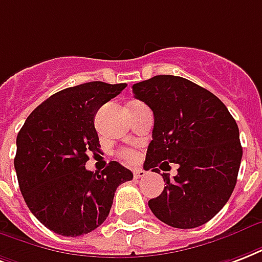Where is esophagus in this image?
<instances>
[{"mask_svg":"<svg viewBox=\"0 0 262 262\" xmlns=\"http://www.w3.org/2000/svg\"><path fill=\"white\" fill-rule=\"evenodd\" d=\"M145 173L144 170H141V169H137V170L133 171V177H135V180H140V179H143V177H145Z\"/></svg>","mask_w":262,"mask_h":262,"instance_id":"34e87169","label":"esophagus"}]
</instances>
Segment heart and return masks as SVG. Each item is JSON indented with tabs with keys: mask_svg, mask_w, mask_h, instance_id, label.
<instances>
[{
	"mask_svg": "<svg viewBox=\"0 0 262 262\" xmlns=\"http://www.w3.org/2000/svg\"><path fill=\"white\" fill-rule=\"evenodd\" d=\"M119 155L122 158H125V159H127V161H133L136 158V154L133 152V151H130V149H122V151L119 152Z\"/></svg>",
	"mask_w": 262,
	"mask_h": 262,
	"instance_id": "obj_1",
	"label": "heart"
}]
</instances>
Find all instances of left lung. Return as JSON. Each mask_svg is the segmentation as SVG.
I'll return each instance as SVG.
<instances>
[{"label": "left lung", "instance_id": "left-lung-1", "mask_svg": "<svg viewBox=\"0 0 262 262\" xmlns=\"http://www.w3.org/2000/svg\"><path fill=\"white\" fill-rule=\"evenodd\" d=\"M132 89L154 113L144 169L179 166L171 180L163 173L166 187L149 209L174 228L206 224L236 185L243 151L235 119L217 96L185 78L157 75Z\"/></svg>", "mask_w": 262, "mask_h": 262}]
</instances>
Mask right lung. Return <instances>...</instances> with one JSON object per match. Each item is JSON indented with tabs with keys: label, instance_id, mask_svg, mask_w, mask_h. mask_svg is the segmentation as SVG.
<instances>
[{
	"label": "right lung",
	"instance_id": "1",
	"mask_svg": "<svg viewBox=\"0 0 262 262\" xmlns=\"http://www.w3.org/2000/svg\"><path fill=\"white\" fill-rule=\"evenodd\" d=\"M126 83L86 82L52 95L26 119L16 139L20 191L37 220L61 236L95 231L108 217L118 185L133 179L121 163L96 174L89 154L100 152L96 113Z\"/></svg>",
	"mask_w": 262,
	"mask_h": 262
}]
</instances>
